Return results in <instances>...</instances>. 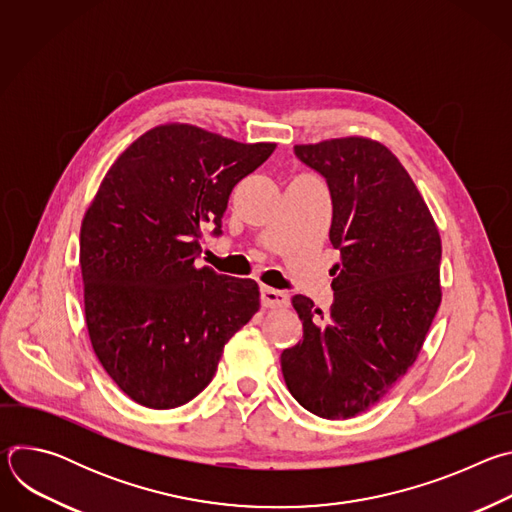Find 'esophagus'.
I'll return each instance as SVG.
<instances>
[{"mask_svg":"<svg viewBox=\"0 0 512 512\" xmlns=\"http://www.w3.org/2000/svg\"><path fill=\"white\" fill-rule=\"evenodd\" d=\"M289 304L287 294L273 287H261V306L263 308H285Z\"/></svg>","mask_w":512,"mask_h":512,"instance_id":"esophagus-1","label":"esophagus"}]
</instances>
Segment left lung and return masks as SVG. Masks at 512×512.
I'll return each instance as SVG.
<instances>
[{
    "mask_svg": "<svg viewBox=\"0 0 512 512\" xmlns=\"http://www.w3.org/2000/svg\"><path fill=\"white\" fill-rule=\"evenodd\" d=\"M330 190L334 302L294 296L304 338L281 352L294 399L324 419L379 403L415 362L442 302V239L401 162L385 145L342 137L296 145Z\"/></svg>",
    "mask_w": 512,
    "mask_h": 512,
    "instance_id": "left-lung-1",
    "label": "left lung"
}]
</instances>
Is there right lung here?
Wrapping results in <instances>:
<instances>
[{
  "mask_svg": "<svg viewBox=\"0 0 512 512\" xmlns=\"http://www.w3.org/2000/svg\"><path fill=\"white\" fill-rule=\"evenodd\" d=\"M273 150L275 143L160 125L107 172L81 227L85 314L99 362L135 403L174 409L192 401L259 310L253 279L194 261L202 225L223 235L233 188Z\"/></svg>",
  "mask_w": 512,
  "mask_h": 512,
  "instance_id": "add662e5",
  "label": "right lung"
}]
</instances>
